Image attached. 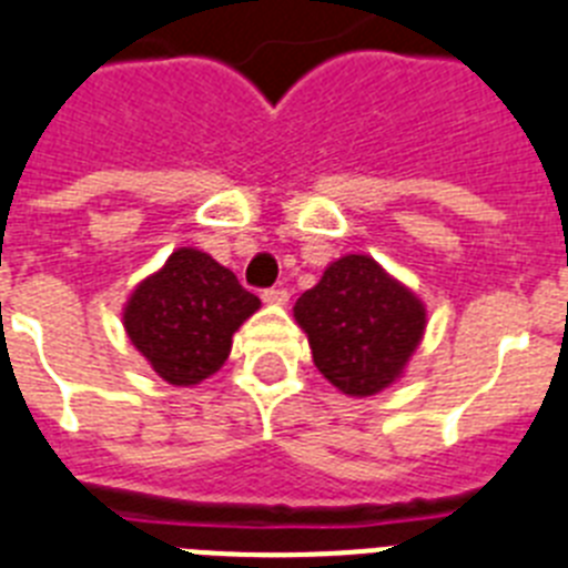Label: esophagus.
I'll return each instance as SVG.
<instances>
[{
  "label": "esophagus",
  "instance_id": "34e87169",
  "mask_svg": "<svg viewBox=\"0 0 568 568\" xmlns=\"http://www.w3.org/2000/svg\"><path fill=\"white\" fill-rule=\"evenodd\" d=\"M262 300L271 303V306H285V303H288V292H285V288H265V292H262Z\"/></svg>",
  "mask_w": 568,
  "mask_h": 568
}]
</instances>
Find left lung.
<instances>
[{
  "label": "left lung",
  "instance_id": "1",
  "mask_svg": "<svg viewBox=\"0 0 568 568\" xmlns=\"http://www.w3.org/2000/svg\"><path fill=\"white\" fill-rule=\"evenodd\" d=\"M294 317L308 335L314 366L352 398L402 378L427 323L422 300L364 254L332 262L297 300Z\"/></svg>",
  "mask_w": 568,
  "mask_h": 568
}]
</instances>
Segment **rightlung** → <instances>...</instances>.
Segmentation results:
<instances>
[{
  "label": "right lung",
  "mask_w": 568,
  "mask_h": 568,
  "mask_svg": "<svg viewBox=\"0 0 568 568\" xmlns=\"http://www.w3.org/2000/svg\"><path fill=\"white\" fill-rule=\"evenodd\" d=\"M256 308L260 297L245 292L231 268L179 247L132 292L123 328L166 384L193 387L225 364L233 332Z\"/></svg>",
  "instance_id": "right-lung-1"
}]
</instances>
